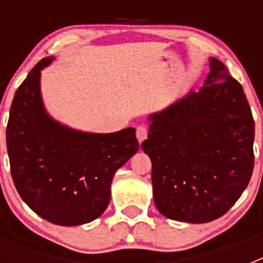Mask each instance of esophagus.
Here are the masks:
<instances>
[{
	"label": "esophagus",
	"instance_id": "1",
	"mask_svg": "<svg viewBox=\"0 0 263 263\" xmlns=\"http://www.w3.org/2000/svg\"><path fill=\"white\" fill-rule=\"evenodd\" d=\"M137 139H138V142H143L146 138H147V129L146 126H138L137 127Z\"/></svg>",
	"mask_w": 263,
	"mask_h": 263
}]
</instances>
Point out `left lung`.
Wrapping results in <instances>:
<instances>
[{"instance_id":"obj_1","label":"left lung","mask_w":263,"mask_h":263,"mask_svg":"<svg viewBox=\"0 0 263 263\" xmlns=\"http://www.w3.org/2000/svg\"><path fill=\"white\" fill-rule=\"evenodd\" d=\"M199 92H188L148 120L142 150L153 164L158 211L203 224L231 210L254 167V120L243 89L220 60Z\"/></svg>"}]
</instances>
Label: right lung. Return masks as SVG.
I'll use <instances>...</instances> for the list:
<instances>
[{
    "label": "right lung",
    "instance_id": "obj_1",
    "mask_svg": "<svg viewBox=\"0 0 263 263\" xmlns=\"http://www.w3.org/2000/svg\"><path fill=\"white\" fill-rule=\"evenodd\" d=\"M52 60L42 59L14 95L6 147L22 200L52 224L75 227L103 215L116 171L139 145L134 127L85 133L52 120L41 95V71Z\"/></svg>",
    "mask_w": 263,
    "mask_h": 263
}]
</instances>
